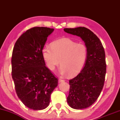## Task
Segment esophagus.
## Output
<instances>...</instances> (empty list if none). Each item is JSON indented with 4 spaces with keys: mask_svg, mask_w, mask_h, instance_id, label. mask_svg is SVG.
<instances>
[{
    "mask_svg": "<svg viewBox=\"0 0 120 120\" xmlns=\"http://www.w3.org/2000/svg\"><path fill=\"white\" fill-rule=\"evenodd\" d=\"M64 81H65V80H64V79H61V78H59V83H60V82H64Z\"/></svg>",
    "mask_w": 120,
    "mask_h": 120,
    "instance_id": "1",
    "label": "esophagus"
}]
</instances>
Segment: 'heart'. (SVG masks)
<instances>
[{"label":"heart","mask_w":120,"mask_h":120,"mask_svg":"<svg viewBox=\"0 0 120 120\" xmlns=\"http://www.w3.org/2000/svg\"><path fill=\"white\" fill-rule=\"evenodd\" d=\"M42 55L47 68L54 71L60 65L63 74L74 76L83 68L87 57V48L85 44L69 38L53 41L50 47H44Z\"/></svg>","instance_id":"obj_1"}]
</instances>
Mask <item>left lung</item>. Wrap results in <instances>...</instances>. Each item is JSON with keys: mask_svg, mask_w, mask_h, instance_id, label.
I'll use <instances>...</instances> for the list:
<instances>
[{"mask_svg": "<svg viewBox=\"0 0 120 120\" xmlns=\"http://www.w3.org/2000/svg\"><path fill=\"white\" fill-rule=\"evenodd\" d=\"M66 33L80 37L87 48L85 67L70 79L67 102L72 108H86L93 104L104 86L106 74L105 55L102 43L93 31L85 27L65 28Z\"/></svg>", "mask_w": 120, "mask_h": 120, "instance_id": "1", "label": "left lung"}]
</instances>
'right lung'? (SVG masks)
Returning a JSON list of instances; mask_svg holds the SVG:
<instances>
[{
	"instance_id": "add662e5",
	"label": "right lung",
	"mask_w": 120,
	"mask_h": 120,
	"mask_svg": "<svg viewBox=\"0 0 120 120\" xmlns=\"http://www.w3.org/2000/svg\"><path fill=\"white\" fill-rule=\"evenodd\" d=\"M54 30L34 27L17 40L12 55V77L18 97L25 105L34 110L48 107L58 79L47 67L42 50L47 37Z\"/></svg>"
}]
</instances>
